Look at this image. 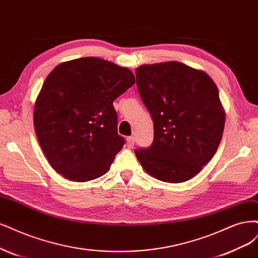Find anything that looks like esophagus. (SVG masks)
<instances>
[{
  "instance_id": "esophagus-1",
  "label": "esophagus",
  "mask_w": 258,
  "mask_h": 258,
  "mask_svg": "<svg viewBox=\"0 0 258 258\" xmlns=\"http://www.w3.org/2000/svg\"><path fill=\"white\" fill-rule=\"evenodd\" d=\"M133 145H135V138H133V137H128L127 138V146L129 148H132Z\"/></svg>"
}]
</instances>
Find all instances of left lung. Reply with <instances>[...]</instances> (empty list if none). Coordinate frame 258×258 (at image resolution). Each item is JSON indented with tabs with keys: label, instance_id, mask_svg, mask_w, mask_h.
Here are the masks:
<instances>
[{
	"label": "left lung",
	"instance_id": "8db88e82",
	"mask_svg": "<svg viewBox=\"0 0 258 258\" xmlns=\"http://www.w3.org/2000/svg\"><path fill=\"white\" fill-rule=\"evenodd\" d=\"M141 99L154 121V142L136 149L144 170L164 182H183L215 156L224 130L219 91L203 70L179 61L136 69Z\"/></svg>",
	"mask_w": 258,
	"mask_h": 258
}]
</instances>
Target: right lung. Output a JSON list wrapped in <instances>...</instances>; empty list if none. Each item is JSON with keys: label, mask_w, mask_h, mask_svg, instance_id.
<instances>
[{"label": "right lung", "mask_w": 258, "mask_h": 258, "mask_svg": "<svg viewBox=\"0 0 258 258\" xmlns=\"http://www.w3.org/2000/svg\"><path fill=\"white\" fill-rule=\"evenodd\" d=\"M135 82L128 68L93 56L64 61L49 74L35 102L34 127L58 174L84 182L109 171L125 144L113 101Z\"/></svg>", "instance_id": "right-lung-1"}]
</instances>
